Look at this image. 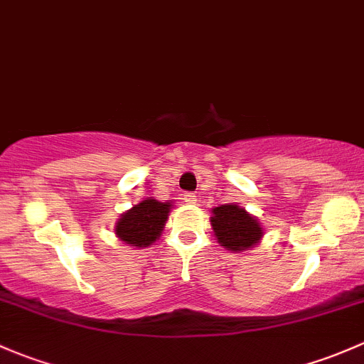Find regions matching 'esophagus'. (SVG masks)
I'll list each match as a JSON object with an SVG mask.
<instances>
[{
	"instance_id": "obj_1",
	"label": "esophagus",
	"mask_w": 364,
	"mask_h": 364,
	"mask_svg": "<svg viewBox=\"0 0 364 364\" xmlns=\"http://www.w3.org/2000/svg\"><path fill=\"white\" fill-rule=\"evenodd\" d=\"M182 200L186 201L187 205H194V203H196V201H198V198L194 196L193 193H183V198H182Z\"/></svg>"
}]
</instances>
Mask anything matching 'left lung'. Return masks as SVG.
Here are the masks:
<instances>
[{
    "label": "left lung",
    "mask_w": 364,
    "mask_h": 364,
    "mask_svg": "<svg viewBox=\"0 0 364 364\" xmlns=\"http://www.w3.org/2000/svg\"><path fill=\"white\" fill-rule=\"evenodd\" d=\"M210 226H212L217 243L237 254L256 247L264 235L257 217L240 207L238 203H226L212 208Z\"/></svg>",
    "instance_id": "1"
}]
</instances>
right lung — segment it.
I'll return each mask as SVG.
<instances>
[{
  "label": "right lung",
  "mask_w": 364,
  "mask_h": 364,
  "mask_svg": "<svg viewBox=\"0 0 364 364\" xmlns=\"http://www.w3.org/2000/svg\"><path fill=\"white\" fill-rule=\"evenodd\" d=\"M171 201H157L154 198H144L138 205H133L121 213L115 223V237L124 245L144 249L159 240L168 215L171 212Z\"/></svg>",
  "instance_id": "1"
}]
</instances>
